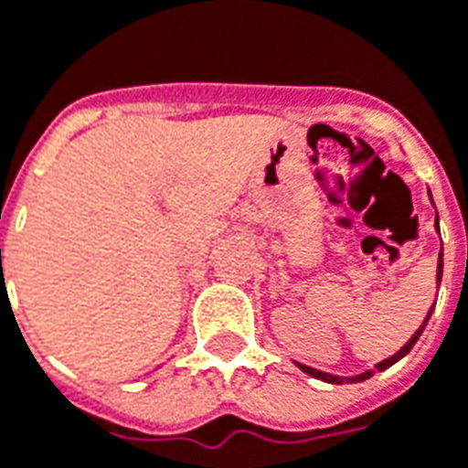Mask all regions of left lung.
Instances as JSON below:
<instances>
[{
    "label": "left lung",
    "instance_id": "obj_1",
    "mask_svg": "<svg viewBox=\"0 0 468 468\" xmlns=\"http://www.w3.org/2000/svg\"><path fill=\"white\" fill-rule=\"evenodd\" d=\"M436 225H439V218H436ZM441 273H443V261H441V255H439V271H436V278H439V283H441ZM429 318H431V311H429V315H426V318H423L421 328H419V331H416V334H413L411 338H409V344L403 346L401 351H396V353H393L391 358H386V361L376 363V368H373V371L358 373V376H351V378H341V376H331V373L315 371V368H311V366H301V363H298V366H301V368H303V373H308V376H314V378H321V381H325V383H344V381H348V383H358V381H366V378H371V376H373V373H376V371H383V368H388V366H393V363H396V361H401L403 356H406V353L411 351L413 344H416V341H419V335L423 334V328H426V324H429Z\"/></svg>",
    "mask_w": 468,
    "mask_h": 468
}]
</instances>
